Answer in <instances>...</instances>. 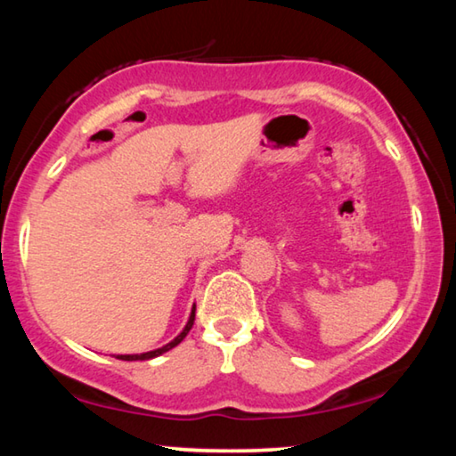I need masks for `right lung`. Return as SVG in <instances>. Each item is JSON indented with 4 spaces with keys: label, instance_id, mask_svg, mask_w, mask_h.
Segmentation results:
<instances>
[{
    "label": "right lung",
    "instance_id": "1",
    "mask_svg": "<svg viewBox=\"0 0 456 456\" xmlns=\"http://www.w3.org/2000/svg\"><path fill=\"white\" fill-rule=\"evenodd\" d=\"M192 322H195V307H192V312H191V315H189V322H187V326H184V330L181 331L179 336H176L173 342H168L167 346H163V348H157V350H152V352H144V354H120V356H117L118 360H128V362H133V360H151V358H157V356H160V354H165V352H168V350H173L175 346H179L183 339H184V336L189 334V330L192 328Z\"/></svg>",
    "mask_w": 456,
    "mask_h": 456
}]
</instances>
